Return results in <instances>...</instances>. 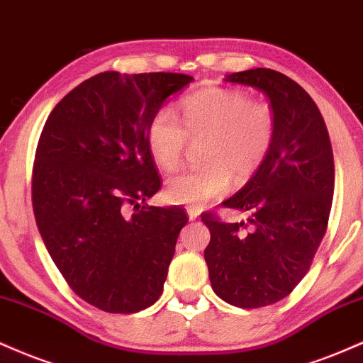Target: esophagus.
Listing matches in <instances>:
<instances>
[{
  "instance_id": "esophagus-1",
  "label": "esophagus",
  "mask_w": 363,
  "mask_h": 363,
  "mask_svg": "<svg viewBox=\"0 0 363 363\" xmlns=\"http://www.w3.org/2000/svg\"><path fill=\"white\" fill-rule=\"evenodd\" d=\"M186 214H189V219L190 220H197L199 216H200V211H199V208L189 207V208H186Z\"/></svg>"
}]
</instances>
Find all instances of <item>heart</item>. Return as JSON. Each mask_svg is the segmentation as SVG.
Returning <instances> with one entry per match:
<instances>
[{
    "instance_id": "b5f03b06",
    "label": "heart",
    "mask_w": 363,
    "mask_h": 363,
    "mask_svg": "<svg viewBox=\"0 0 363 363\" xmlns=\"http://www.w3.org/2000/svg\"><path fill=\"white\" fill-rule=\"evenodd\" d=\"M182 122L160 108L147 125V147L161 168L180 163L186 140L207 138L200 169H183L166 182L169 202L202 208L231 189L233 173L248 177L265 161L275 139V113L240 89L206 88L182 100Z\"/></svg>"
}]
</instances>
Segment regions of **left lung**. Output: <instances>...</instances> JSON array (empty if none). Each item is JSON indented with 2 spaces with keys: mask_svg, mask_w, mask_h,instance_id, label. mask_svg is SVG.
Listing matches in <instances>:
<instances>
[{
  "mask_svg": "<svg viewBox=\"0 0 363 363\" xmlns=\"http://www.w3.org/2000/svg\"><path fill=\"white\" fill-rule=\"evenodd\" d=\"M228 83L263 91L275 113V139L265 161L224 207L250 211L248 224L202 214L211 231L203 251L220 299L242 309L287 297L308 274L325 238L335 190V161L325 118L306 89L282 72L257 67Z\"/></svg>",
  "mask_w": 363,
  "mask_h": 363,
  "instance_id": "1",
  "label": "left lung"
}]
</instances>
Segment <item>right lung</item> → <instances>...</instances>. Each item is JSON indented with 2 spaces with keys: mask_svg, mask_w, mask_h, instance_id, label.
Instances as JSON below:
<instances>
[{
  "mask_svg": "<svg viewBox=\"0 0 363 363\" xmlns=\"http://www.w3.org/2000/svg\"><path fill=\"white\" fill-rule=\"evenodd\" d=\"M191 81L178 72H100L71 89L42 129L32 174L38 233L67 285L106 313H139L160 299L189 223L180 207L139 200L161 189L149 121Z\"/></svg>",
  "mask_w": 363,
  "mask_h": 363,
  "instance_id": "obj_1",
  "label": "right lung"
}]
</instances>
